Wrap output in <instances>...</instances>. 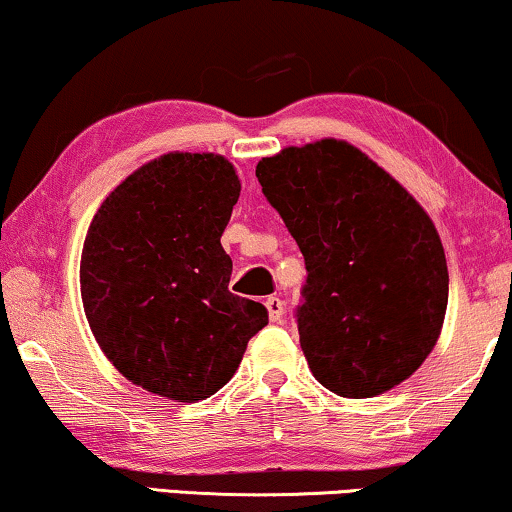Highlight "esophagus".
<instances>
[{
	"mask_svg": "<svg viewBox=\"0 0 512 512\" xmlns=\"http://www.w3.org/2000/svg\"><path fill=\"white\" fill-rule=\"evenodd\" d=\"M265 310H268L270 321H279L284 314V303L277 296H270V298H265Z\"/></svg>",
	"mask_w": 512,
	"mask_h": 512,
	"instance_id": "esophagus-1",
	"label": "esophagus"
}]
</instances>
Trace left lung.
Instances as JSON below:
<instances>
[{
  "label": "left lung",
  "instance_id": "left-lung-1",
  "mask_svg": "<svg viewBox=\"0 0 512 512\" xmlns=\"http://www.w3.org/2000/svg\"><path fill=\"white\" fill-rule=\"evenodd\" d=\"M256 177L305 256L298 333L312 375L345 398L408 380L436 347L450 291L431 216L345 139L286 146Z\"/></svg>",
  "mask_w": 512,
  "mask_h": 512
}]
</instances>
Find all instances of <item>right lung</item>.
I'll list each match as a JSON object with an SVG mask.
<instances>
[{
	"label": "right lung",
	"instance_id": "1",
	"mask_svg": "<svg viewBox=\"0 0 512 512\" xmlns=\"http://www.w3.org/2000/svg\"><path fill=\"white\" fill-rule=\"evenodd\" d=\"M242 184L219 153L170 151L107 195L81 251V300L125 380L177 403L228 384L268 310L228 291L221 247Z\"/></svg>",
	"mask_w": 512,
	"mask_h": 512
}]
</instances>
